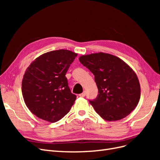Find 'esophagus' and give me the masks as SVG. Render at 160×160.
<instances>
[{"label":"esophagus","instance_id":"34e87169","mask_svg":"<svg viewBox=\"0 0 160 160\" xmlns=\"http://www.w3.org/2000/svg\"><path fill=\"white\" fill-rule=\"evenodd\" d=\"M85 95H86V93H85V91H83V93H81V94H79V95L81 97V98H83V97H85Z\"/></svg>","mask_w":160,"mask_h":160}]
</instances>
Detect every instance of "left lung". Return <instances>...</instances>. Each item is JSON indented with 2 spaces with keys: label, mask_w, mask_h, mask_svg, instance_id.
<instances>
[{
  "label": "left lung",
  "mask_w": 160,
  "mask_h": 160,
  "mask_svg": "<svg viewBox=\"0 0 160 160\" xmlns=\"http://www.w3.org/2000/svg\"><path fill=\"white\" fill-rule=\"evenodd\" d=\"M79 61L95 76L98 95L89 100L103 119L120 120L138 105L140 85L135 72L119 58L104 52L81 56Z\"/></svg>",
  "instance_id": "left-lung-1"
}]
</instances>
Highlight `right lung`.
Masks as SVG:
<instances>
[{"label":"right lung","instance_id":"right-lung-1","mask_svg":"<svg viewBox=\"0 0 160 160\" xmlns=\"http://www.w3.org/2000/svg\"><path fill=\"white\" fill-rule=\"evenodd\" d=\"M77 54L60 49L45 53L27 69L22 93L27 108L37 118L57 122L69 112L77 96L65 77Z\"/></svg>","mask_w":160,"mask_h":160}]
</instances>
